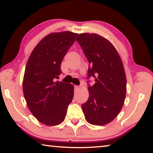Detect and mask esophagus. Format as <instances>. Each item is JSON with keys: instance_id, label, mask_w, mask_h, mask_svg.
Masks as SVG:
<instances>
[{"instance_id": "esophagus-1", "label": "esophagus", "mask_w": 153, "mask_h": 153, "mask_svg": "<svg viewBox=\"0 0 153 153\" xmlns=\"http://www.w3.org/2000/svg\"><path fill=\"white\" fill-rule=\"evenodd\" d=\"M74 88L75 90H78V89H79L80 87L78 86V85H74Z\"/></svg>"}]
</instances>
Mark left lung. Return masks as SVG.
<instances>
[{
  "label": "left lung",
  "instance_id": "left-lung-1",
  "mask_svg": "<svg viewBox=\"0 0 153 153\" xmlns=\"http://www.w3.org/2000/svg\"><path fill=\"white\" fill-rule=\"evenodd\" d=\"M78 41L89 62L87 79L89 98L82 104L87 122L104 126L114 120L121 111L126 96L127 81L123 65L111 42L97 34H80ZM89 82V81H87Z\"/></svg>",
  "mask_w": 153,
  "mask_h": 153
}]
</instances>
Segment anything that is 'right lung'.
<instances>
[{
    "label": "right lung",
    "mask_w": 153,
    "mask_h": 153,
    "mask_svg": "<svg viewBox=\"0 0 153 153\" xmlns=\"http://www.w3.org/2000/svg\"><path fill=\"white\" fill-rule=\"evenodd\" d=\"M77 36L69 31L48 34L37 44L27 62L23 80L25 100L35 118L47 126L64 121L73 98L74 86L56 79Z\"/></svg>",
    "instance_id": "1"
}]
</instances>
